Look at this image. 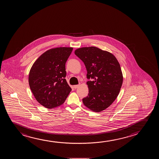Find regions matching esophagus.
Instances as JSON below:
<instances>
[{"label":"esophagus","instance_id":"esophagus-1","mask_svg":"<svg viewBox=\"0 0 159 159\" xmlns=\"http://www.w3.org/2000/svg\"><path fill=\"white\" fill-rule=\"evenodd\" d=\"M79 85H74L73 88L74 89H76L77 88H78Z\"/></svg>","mask_w":159,"mask_h":159}]
</instances>
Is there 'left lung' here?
<instances>
[{"label": "left lung", "instance_id": "1", "mask_svg": "<svg viewBox=\"0 0 159 159\" xmlns=\"http://www.w3.org/2000/svg\"><path fill=\"white\" fill-rule=\"evenodd\" d=\"M75 54L87 70L89 94L83 99L85 106L94 112L105 110L115 101L122 86L120 64L112 53L91 46L78 48Z\"/></svg>", "mask_w": 159, "mask_h": 159}]
</instances>
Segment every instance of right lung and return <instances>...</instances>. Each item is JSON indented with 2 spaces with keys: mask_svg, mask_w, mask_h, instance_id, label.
<instances>
[{
  "mask_svg": "<svg viewBox=\"0 0 159 159\" xmlns=\"http://www.w3.org/2000/svg\"><path fill=\"white\" fill-rule=\"evenodd\" d=\"M72 48H51L40 56L30 69L28 82L35 99L46 108L65 102L71 89L66 80V63Z\"/></svg>",
  "mask_w": 159,
  "mask_h": 159,
  "instance_id": "add662e5",
  "label": "right lung"
}]
</instances>
